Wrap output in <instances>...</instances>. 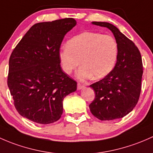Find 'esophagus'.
Listing matches in <instances>:
<instances>
[{"mask_svg":"<svg viewBox=\"0 0 153 153\" xmlns=\"http://www.w3.org/2000/svg\"><path fill=\"white\" fill-rule=\"evenodd\" d=\"M83 88H84V85H82L81 83H77V89L80 90Z\"/></svg>","mask_w":153,"mask_h":153,"instance_id":"esophagus-1","label":"esophagus"}]
</instances>
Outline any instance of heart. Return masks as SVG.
Returning a JSON list of instances; mask_svg holds the SVG:
<instances>
[{
	"mask_svg": "<svg viewBox=\"0 0 153 153\" xmlns=\"http://www.w3.org/2000/svg\"><path fill=\"white\" fill-rule=\"evenodd\" d=\"M118 56V45L108 34L85 31L67 42V47L59 53L61 67L65 73H71L80 64L77 76L86 79L103 78L112 71Z\"/></svg>",
	"mask_w": 153,
	"mask_h": 153,
	"instance_id": "1",
	"label": "heart"
}]
</instances>
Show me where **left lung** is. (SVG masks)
Masks as SVG:
<instances>
[{"label": "left lung", "instance_id": "left-lung-1", "mask_svg": "<svg viewBox=\"0 0 153 153\" xmlns=\"http://www.w3.org/2000/svg\"><path fill=\"white\" fill-rule=\"evenodd\" d=\"M113 32L118 45L117 61L109 74L91 85L95 99L89 105L91 113L102 121L120 119L133 111L141 89L143 65L141 53L132 40L106 22H92Z\"/></svg>", "mask_w": 153, "mask_h": 153}]
</instances>
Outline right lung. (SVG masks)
Listing matches in <instances>:
<instances>
[{
  "mask_svg": "<svg viewBox=\"0 0 153 153\" xmlns=\"http://www.w3.org/2000/svg\"><path fill=\"white\" fill-rule=\"evenodd\" d=\"M76 24L74 18L36 23L12 51L7 84L23 117L42 124L60 119L62 101L76 91V82L62 71L59 48Z\"/></svg>",
  "mask_w": 153,
  "mask_h": 153,
  "instance_id": "obj_1",
  "label": "right lung"
}]
</instances>
